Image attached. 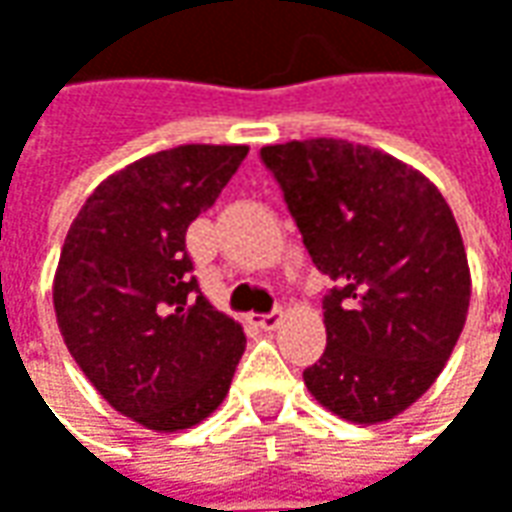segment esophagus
Masks as SVG:
<instances>
[{
	"instance_id": "1",
	"label": "esophagus",
	"mask_w": 512,
	"mask_h": 512,
	"mask_svg": "<svg viewBox=\"0 0 512 512\" xmlns=\"http://www.w3.org/2000/svg\"><path fill=\"white\" fill-rule=\"evenodd\" d=\"M256 319V325L262 327V330H276V327L282 325V310H273V313H259V316H253Z\"/></svg>"
}]
</instances>
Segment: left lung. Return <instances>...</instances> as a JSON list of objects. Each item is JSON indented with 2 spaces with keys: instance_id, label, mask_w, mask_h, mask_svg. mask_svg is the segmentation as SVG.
<instances>
[{
  "instance_id": "left-lung-1",
  "label": "left lung",
  "mask_w": 512,
  "mask_h": 512,
  "mask_svg": "<svg viewBox=\"0 0 512 512\" xmlns=\"http://www.w3.org/2000/svg\"><path fill=\"white\" fill-rule=\"evenodd\" d=\"M325 296L327 344L310 396L353 424L396 419L439 379L462 336L470 267L439 187L379 148L347 139L265 145Z\"/></svg>"
}]
</instances>
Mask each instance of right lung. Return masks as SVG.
I'll list each match as a JSON object with an SVG mask.
<instances>
[{"instance_id": "add662e5", "label": "right lung", "mask_w": 512, "mask_h": 512, "mask_svg": "<svg viewBox=\"0 0 512 512\" xmlns=\"http://www.w3.org/2000/svg\"><path fill=\"white\" fill-rule=\"evenodd\" d=\"M247 145H179L110 173L76 213L53 276L70 356L136 424L176 433L225 402L245 330L190 276V222L213 205Z\"/></svg>"}]
</instances>
